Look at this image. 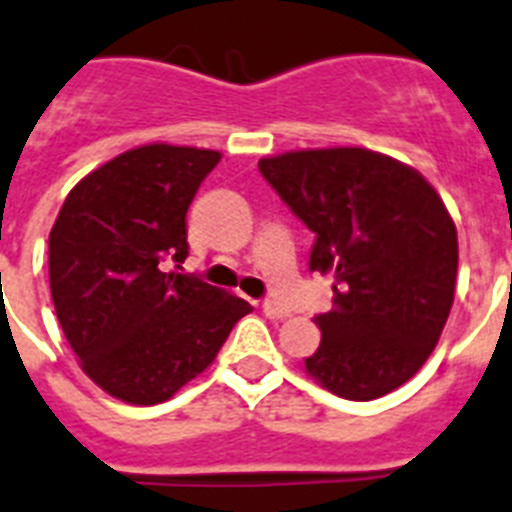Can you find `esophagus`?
Segmentation results:
<instances>
[{
    "mask_svg": "<svg viewBox=\"0 0 512 512\" xmlns=\"http://www.w3.org/2000/svg\"><path fill=\"white\" fill-rule=\"evenodd\" d=\"M262 311H265V317L270 319L291 317V309H286V306L278 304V301H265V304H262Z\"/></svg>",
    "mask_w": 512,
    "mask_h": 512,
    "instance_id": "34e87169",
    "label": "esophagus"
}]
</instances>
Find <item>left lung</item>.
Instances as JSON below:
<instances>
[{
    "mask_svg": "<svg viewBox=\"0 0 512 512\" xmlns=\"http://www.w3.org/2000/svg\"><path fill=\"white\" fill-rule=\"evenodd\" d=\"M262 177L311 231L309 270L335 275L332 311L317 314L311 379L368 402L410 381L451 314L459 239L425 177L358 146L260 159Z\"/></svg>",
    "mask_w": 512,
    "mask_h": 512,
    "instance_id": "1",
    "label": "left lung"
}]
</instances>
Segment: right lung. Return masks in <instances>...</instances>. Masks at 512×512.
<instances>
[{
  "instance_id": "obj_1",
  "label": "right lung",
  "mask_w": 512,
  "mask_h": 512,
  "mask_svg": "<svg viewBox=\"0 0 512 512\" xmlns=\"http://www.w3.org/2000/svg\"><path fill=\"white\" fill-rule=\"evenodd\" d=\"M221 154L146 144L79 180L48 237V278L61 330L82 371L128 404H159L206 371L244 299L185 262V216Z\"/></svg>"
}]
</instances>
